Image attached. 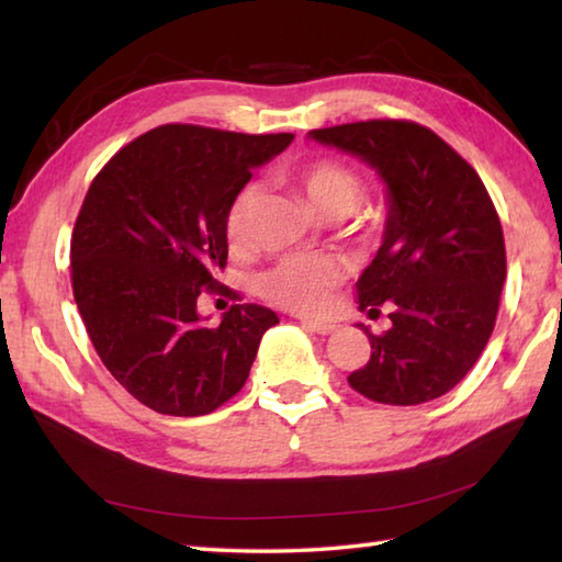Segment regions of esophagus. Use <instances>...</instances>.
Listing matches in <instances>:
<instances>
[{"instance_id":"34e87169","label":"esophagus","mask_w":562,"mask_h":562,"mask_svg":"<svg viewBox=\"0 0 562 562\" xmlns=\"http://www.w3.org/2000/svg\"><path fill=\"white\" fill-rule=\"evenodd\" d=\"M302 327L310 331H317V335H331L337 329L335 322H319V319H302Z\"/></svg>"}]
</instances>
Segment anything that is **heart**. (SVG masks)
<instances>
[{"mask_svg":"<svg viewBox=\"0 0 562 562\" xmlns=\"http://www.w3.org/2000/svg\"><path fill=\"white\" fill-rule=\"evenodd\" d=\"M294 183L307 198V203L315 207L327 221L351 215L364 198V180L357 170L347 168L337 160L319 158L310 160L302 168L294 170ZM260 188L245 186L235 193L231 207L225 215V237L233 250H240L247 245L250 235V215L258 203ZM341 265L327 255H288L265 270L255 280V290L260 297L270 300L280 307H288L302 315H319L331 304V292L341 280Z\"/></svg>","mask_w":562,"mask_h":562,"instance_id":"obj_1","label":"heart"}]
</instances>
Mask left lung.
Instances as JSON below:
<instances>
[{"instance_id":"left-lung-1","label":"left lung","mask_w":562,"mask_h":562,"mask_svg":"<svg viewBox=\"0 0 562 562\" xmlns=\"http://www.w3.org/2000/svg\"><path fill=\"white\" fill-rule=\"evenodd\" d=\"M384 178L382 247L357 282L359 310H389L392 329L367 331L372 357L347 376L379 404L414 406L461 382L496 327L506 243L479 173L422 123L374 119L310 131Z\"/></svg>"}]
</instances>
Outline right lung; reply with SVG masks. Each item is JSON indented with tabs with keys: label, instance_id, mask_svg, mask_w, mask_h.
Returning <instances> with one entry per match:
<instances>
[{
	"label": "right lung",
	"instance_id": "obj_1",
	"mask_svg": "<svg viewBox=\"0 0 562 562\" xmlns=\"http://www.w3.org/2000/svg\"><path fill=\"white\" fill-rule=\"evenodd\" d=\"M292 138L166 123L123 146L83 198L71 233L76 307L103 367L158 414L223 406L280 322L245 302L207 327L198 297L221 288L235 193Z\"/></svg>",
	"mask_w": 562,
	"mask_h": 562
}]
</instances>
